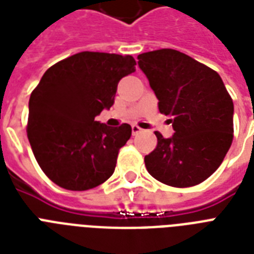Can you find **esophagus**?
Here are the masks:
<instances>
[{
	"mask_svg": "<svg viewBox=\"0 0 254 254\" xmlns=\"http://www.w3.org/2000/svg\"><path fill=\"white\" fill-rule=\"evenodd\" d=\"M131 131H133V135H137L138 133H141L142 129L138 127V125H133V127H131Z\"/></svg>",
	"mask_w": 254,
	"mask_h": 254,
	"instance_id": "obj_1",
	"label": "esophagus"
}]
</instances>
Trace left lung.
<instances>
[{
  "label": "left lung",
  "mask_w": 254,
  "mask_h": 254,
  "mask_svg": "<svg viewBox=\"0 0 254 254\" xmlns=\"http://www.w3.org/2000/svg\"><path fill=\"white\" fill-rule=\"evenodd\" d=\"M159 100V112L172 116L174 135L163 138L145 156L154 179L175 188L201 184L218 170L234 139V103L215 70L175 49L138 56Z\"/></svg>",
  "instance_id": "8db88e82"
}]
</instances>
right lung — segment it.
<instances>
[{"label":"right lung","instance_id":"right-lung-1","mask_svg":"<svg viewBox=\"0 0 254 254\" xmlns=\"http://www.w3.org/2000/svg\"><path fill=\"white\" fill-rule=\"evenodd\" d=\"M131 56L80 52L44 73L31 92L27 137L47 176L67 190H88L112 176L131 127L95 117L113 106L117 83L135 71Z\"/></svg>","mask_w":254,"mask_h":254}]
</instances>
